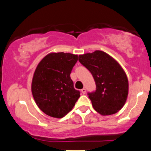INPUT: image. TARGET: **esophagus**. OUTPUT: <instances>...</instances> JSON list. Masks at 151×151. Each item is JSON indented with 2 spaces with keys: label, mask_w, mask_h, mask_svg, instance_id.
Returning a JSON list of instances; mask_svg holds the SVG:
<instances>
[{
  "label": "esophagus",
  "mask_w": 151,
  "mask_h": 151,
  "mask_svg": "<svg viewBox=\"0 0 151 151\" xmlns=\"http://www.w3.org/2000/svg\"><path fill=\"white\" fill-rule=\"evenodd\" d=\"M81 91L83 94H85V93H86V88H82V89L81 90Z\"/></svg>",
  "instance_id": "obj_1"
}]
</instances>
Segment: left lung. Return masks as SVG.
Segmentation results:
<instances>
[{
  "mask_svg": "<svg viewBox=\"0 0 151 151\" xmlns=\"http://www.w3.org/2000/svg\"><path fill=\"white\" fill-rule=\"evenodd\" d=\"M79 61L91 73L96 82L95 91L88 93L96 111L110 115L121 110L127 101L129 84L117 62L101 50L79 55Z\"/></svg>",
  "mask_w": 151,
  "mask_h": 151,
  "instance_id": "left-lung-1",
  "label": "left lung"
}]
</instances>
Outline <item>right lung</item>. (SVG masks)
Returning a JSON list of instances; mask_svg holds the SVG:
<instances>
[{
    "instance_id": "right-lung-1",
    "label": "right lung",
    "mask_w": 151,
    "mask_h": 151,
    "mask_svg": "<svg viewBox=\"0 0 151 151\" xmlns=\"http://www.w3.org/2000/svg\"><path fill=\"white\" fill-rule=\"evenodd\" d=\"M78 60L71 53L53 52L39 63L34 74L32 92L38 107L47 115L62 118L73 108L80 96L70 74Z\"/></svg>"
}]
</instances>
